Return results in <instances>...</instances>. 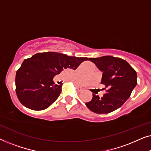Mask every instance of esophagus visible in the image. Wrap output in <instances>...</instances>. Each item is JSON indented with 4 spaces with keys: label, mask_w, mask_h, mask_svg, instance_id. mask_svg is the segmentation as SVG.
<instances>
[{
    "label": "esophagus",
    "mask_w": 151,
    "mask_h": 151,
    "mask_svg": "<svg viewBox=\"0 0 151 151\" xmlns=\"http://www.w3.org/2000/svg\"><path fill=\"white\" fill-rule=\"evenodd\" d=\"M76 88H77L79 92H82L84 91V88H82V87H80V86H76Z\"/></svg>",
    "instance_id": "esophagus-1"
}]
</instances>
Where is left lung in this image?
<instances>
[{
  "instance_id": "8db88e82",
  "label": "left lung",
  "mask_w": 151,
  "mask_h": 151,
  "mask_svg": "<svg viewBox=\"0 0 151 151\" xmlns=\"http://www.w3.org/2000/svg\"><path fill=\"white\" fill-rule=\"evenodd\" d=\"M90 61L102 72L101 83L107 88L102 98L93 94L86 106L93 112L106 114L114 111L129 98L137 85V73L124 60L105 55L100 58H90Z\"/></svg>"
}]
</instances>
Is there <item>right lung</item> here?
Here are the masks:
<instances>
[{"label":"right lung","instance_id":"right-lung-1","mask_svg":"<svg viewBox=\"0 0 151 151\" xmlns=\"http://www.w3.org/2000/svg\"><path fill=\"white\" fill-rule=\"evenodd\" d=\"M87 58L68 56L56 52L36 53L22 63L16 75V92L27 108L40 111L48 108L58 98L63 84L53 78L67 69L76 70Z\"/></svg>","mask_w":151,"mask_h":151}]
</instances>
